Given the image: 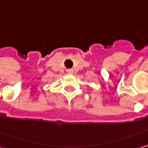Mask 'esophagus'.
<instances>
[{"mask_svg":"<svg viewBox=\"0 0 148 148\" xmlns=\"http://www.w3.org/2000/svg\"><path fill=\"white\" fill-rule=\"evenodd\" d=\"M67 73L69 74H72L73 73H74V70H73V69H68Z\"/></svg>","mask_w":148,"mask_h":148,"instance_id":"34e87169","label":"esophagus"}]
</instances>
